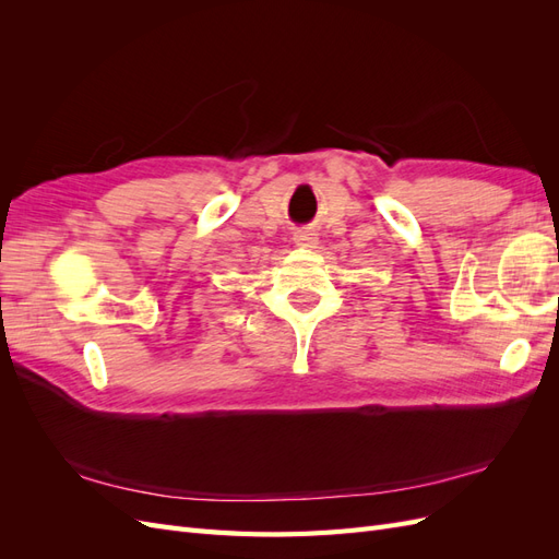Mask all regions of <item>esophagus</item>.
<instances>
[{
	"instance_id": "1",
	"label": "esophagus",
	"mask_w": 559,
	"mask_h": 559,
	"mask_svg": "<svg viewBox=\"0 0 559 559\" xmlns=\"http://www.w3.org/2000/svg\"><path fill=\"white\" fill-rule=\"evenodd\" d=\"M294 242H296L298 247H308V249H312V247H317V245H319V238H317V233H314V230H310V228H302V230H296V235H294Z\"/></svg>"
}]
</instances>
